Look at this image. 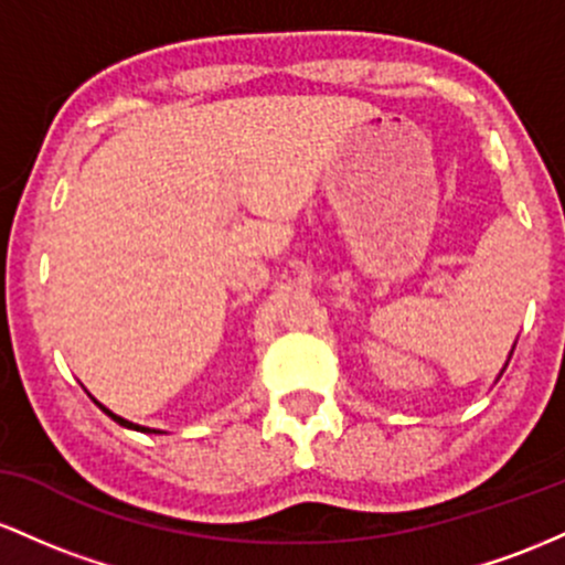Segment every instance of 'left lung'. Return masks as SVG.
Masks as SVG:
<instances>
[{
	"mask_svg": "<svg viewBox=\"0 0 565 565\" xmlns=\"http://www.w3.org/2000/svg\"><path fill=\"white\" fill-rule=\"evenodd\" d=\"M512 350H515V347H512Z\"/></svg>",
	"mask_w": 565,
	"mask_h": 565,
	"instance_id": "left-lung-1",
	"label": "left lung"
}]
</instances>
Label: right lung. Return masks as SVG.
<instances>
[{
  "label": "right lung",
  "instance_id": "right-lung-1",
  "mask_svg": "<svg viewBox=\"0 0 565 565\" xmlns=\"http://www.w3.org/2000/svg\"><path fill=\"white\" fill-rule=\"evenodd\" d=\"M95 405H98L100 411H104V414H109L114 422L119 424V427H128V429H138V433H157V429H149V427H141V424H132V422H128V419H122V416H117V414H111L109 408H106V405H100L98 401H95Z\"/></svg>",
  "mask_w": 565,
  "mask_h": 565
}]
</instances>
